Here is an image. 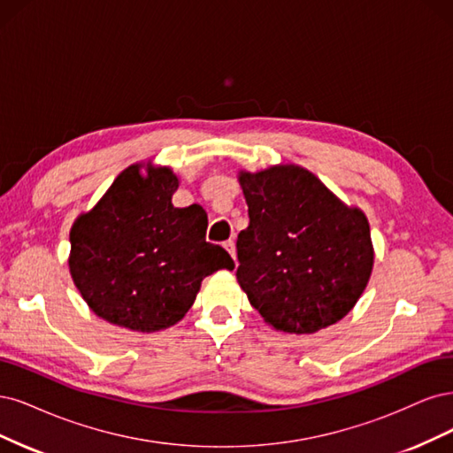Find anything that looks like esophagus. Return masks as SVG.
<instances>
[{
  "label": "esophagus",
  "mask_w": 453,
  "mask_h": 453,
  "mask_svg": "<svg viewBox=\"0 0 453 453\" xmlns=\"http://www.w3.org/2000/svg\"><path fill=\"white\" fill-rule=\"evenodd\" d=\"M224 248L229 252V256L233 257V261H235V242H233V241H226V242H224Z\"/></svg>",
  "instance_id": "esophagus-1"
}]
</instances>
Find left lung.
<instances>
[{
  "label": "left lung",
  "instance_id": "obj_1",
  "mask_svg": "<svg viewBox=\"0 0 453 453\" xmlns=\"http://www.w3.org/2000/svg\"><path fill=\"white\" fill-rule=\"evenodd\" d=\"M248 227L237 237V280L267 324L316 333L357 303L372 271L371 229L297 165L241 173Z\"/></svg>",
  "mask_w": 453,
  "mask_h": 453
}]
</instances>
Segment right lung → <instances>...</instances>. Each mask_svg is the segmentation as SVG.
<instances>
[{
    "mask_svg": "<svg viewBox=\"0 0 453 453\" xmlns=\"http://www.w3.org/2000/svg\"><path fill=\"white\" fill-rule=\"evenodd\" d=\"M177 188L167 167L142 177L131 165L71 229L73 282L114 326L165 329L188 312L205 276L235 267L222 246L205 241V211L173 207Z\"/></svg>",
    "mask_w": 453,
    "mask_h": 453,
    "instance_id": "obj_1",
    "label": "right lung"
}]
</instances>
